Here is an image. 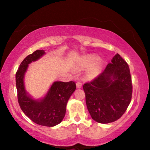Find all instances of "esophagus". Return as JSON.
<instances>
[{"instance_id":"34e87169","label":"esophagus","mask_w":150,"mask_h":150,"mask_svg":"<svg viewBox=\"0 0 150 150\" xmlns=\"http://www.w3.org/2000/svg\"><path fill=\"white\" fill-rule=\"evenodd\" d=\"M76 85H77V88H80L82 87V83H81V82H77V83H76Z\"/></svg>"}]
</instances>
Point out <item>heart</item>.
I'll list each match as a JSON object with an SVG mask.
<instances>
[{
    "mask_svg": "<svg viewBox=\"0 0 150 150\" xmlns=\"http://www.w3.org/2000/svg\"><path fill=\"white\" fill-rule=\"evenodd\" d=\"M103 63L97 55L90 54L83 57L78 64V67L88 69L87 76L90 79L98 77L102 73Z\"/></svg>",
    "mask_w": 150,
    "mask_h": 150,
    "instance_id": "1",
    "label": "heart"
}]
</instances>
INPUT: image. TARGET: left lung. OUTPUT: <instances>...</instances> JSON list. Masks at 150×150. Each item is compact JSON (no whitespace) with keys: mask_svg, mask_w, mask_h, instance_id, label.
<instances>
[{"mask_svg":"<svg viewBox=\"0 0 150 150\" xmlns=\"http://www.w3.org/2000/svg\"><path fill=\"white\" fill-rule=\"evenodd\" d=\"M91 117L101 124L120 118L130 105L132 85L128 65L118 54L101 74L83 85Z\"/></svg>","mask_w":150,"mask_h":150,"instance_id":"left-lung-1","label":"left lung"}]
</instances>
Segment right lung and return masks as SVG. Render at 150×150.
I'll return each instance as SVG.
<instances>
[{
    "instance_id": "add662e5",
    "label": "right lung",
    "mask_w": 150,
    "mask_h": 150,
    "mask_svg": "<svg viewBox=\"0 0 150 150\" xmlns=\"http://www.w3.org/2000/svg\"><path fill=\"white\" fill-rule=\"evenodd\" d=\"M45 54L44 50H36L22 61L16 73V85L19 105L25 115L35 124L52 127L64 118L67 102L76 89V84L73 81H54L44 97L33 98L25 87V74L29 64Z\"/></svg>"
}]
</instances>
